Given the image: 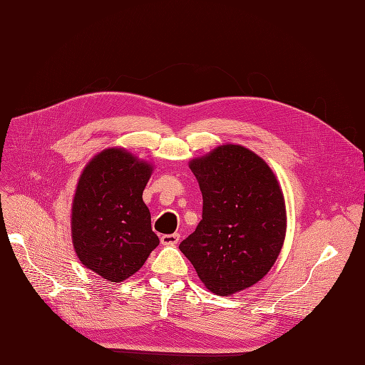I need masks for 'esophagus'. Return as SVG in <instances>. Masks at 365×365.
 <instances>
[{
  "label": "esophagus",
  "instance_id": "1",
  "mask_svg": "<svg viewBox=\"0 0 365 365\" xmlns=\"http://www.w3.org/2000/svg\"><path fill=\"white\" fill-rule=\"evenodd\" d=\"M180 235L173 233V235H164L161 236V244L163 245H176L180 242Z\"/></svg>",
  "mask_w": 365,
  "mask_h": 365
}]
</instances>
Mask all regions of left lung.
Masks as SVG:
<instances>
[{
    "mask_svg": "<svg viewBox=\"0 0 365 365\" xmlns=\"http://www.w3.org/2000/svg\"><path fill=\"white\" fill-rule=\"evenodd\" d=\"M202 193V219L180 244L205 288L247 289L268 274L286 233L283 193L256 153L225 145L190 163Z\"/></svg>",
    "mask_w": 365,
    "mask_h": 365,
    "instance_id": "obj_1",
    "label": "left lung"
}]
</instances>
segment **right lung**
<instances>
[{"label":"right lung","mask_w":365,"mask_h":365,"mask_svg":"<svg viewBox=\"0 0 365 365\" xmlns=\"http://www.w3.org/2000/svg\"><path fill=\"white\" fill-rule=\"evenodd\" d=\"M152 168L125 149H106L83 169L73 201L77 257L109 282H123L160 244L143 190Z\"/></svg>","instance_id":"right-lung-1"}]
</instances>
